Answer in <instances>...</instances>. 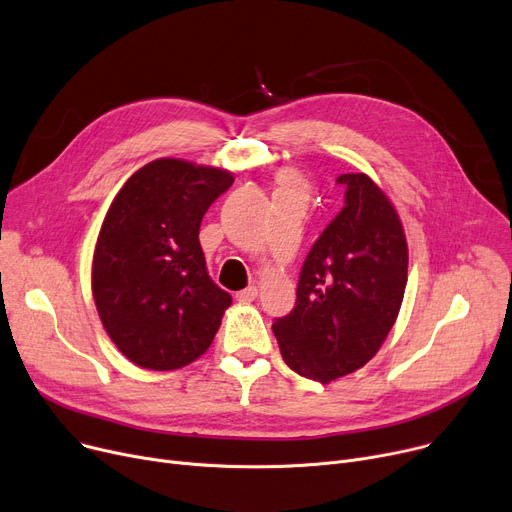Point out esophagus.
Returning a JSON list of instances; mask_svg holds the SVG:
<instances>
[{
    "mask_svg": "<svg viewBox=\"0 0 512 512\" xmlns=\"http://www.w3.org/2000/svg\"><path fill=\"white\" fill-rule=\"evenodd\" d=\"M234 298H236L238 302H251V300L257 298V288H255V286H249V288H245V290H238V292L234 294Z\"/></svg>",
    "mask_w": 512,
    "mask_h": 512,
    "instance_id": "34e87169",
    "label": "esophagus"
}]
</instances>
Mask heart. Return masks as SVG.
I'll use <instances>...</instances> for the list:
<instances>
[{"instance_id":"1","label":"heart","mask_w":512,"mask_h":512,"mask_svg":"<svg viewBox=\"0 0 512 512\" xmlns=\"http://www.w3.org/2000/svg\"><path fill=\"white\" fill-rule=\"evenodd\" d=\"M284 187H290V189H298V181H296L294 177L286 175V177H284Z\"/></svg>"}]
</instances>
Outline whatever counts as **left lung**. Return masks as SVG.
<instances>
[{"label": "left lung", "instance_id": "left-lung-1", "mask_svg": "<svg viewBox=\"0 0 512 512\" xmlns=\"http://www.w3.org/2000/svg\"><path fill=\"white\" fill-rule=\"evenodd\" d=\"M344 208L306 255L294 309L274 321L300 377L329 383L362 368L389 335L407 284V245L387 195L362 173L339 175Z\"/></svg>", "mask_w": 512, "mask_h": 512}]
</instances>
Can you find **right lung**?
Wrapping results in <instances>:
<instances>
[{"mask_svg": "<svg viewBox=\"0 0 512 512\" xmlns=\"http://www.w3.org/2000/svg\"><path fill=\"white\" fill-rule=\"evenodd\" d=\"M232 183L228 170L160 158L113 199L94 249L92 294L133 364L175 370L210 348L232 296L208 274L199 226Z\"/></svg>", "mask_w": 512, "mask_h": 512, "instance_id": "1", "label": "right lung"}]
</instances>
